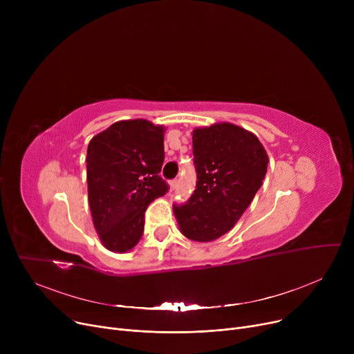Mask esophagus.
Masks as SVG:
<instances>
[{"mask_svg":"<svg viewBox=\"0 0 354 354\" xmlns=\"http://www.w3.org/2000/svg\"><path fill=\"white\" fill-rule=\"evenodd\" d=\"M178 183H179V180H178V179H174V180H171V182H169V187H171V191H175V189L178 188Z\"/></svg>","mask_w":354,"mask_h":354,"instance_id":"esophagus-1","label":"esophagus"}]
</instances>
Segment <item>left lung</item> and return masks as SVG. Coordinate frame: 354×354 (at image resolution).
Instances as JSON below:
<instances>
[{
    "instance_id": "left-lung-1",
    "label": "left lung",
    "mask_w": 354,
    "mask_h": 354,
    "mask_svg": "<svg viewBox=\"0 0 354 354\" xmlns=\"http://www.w3.org/2000/svg\"><path fill=\"white\" fill-rule=\"evenodd\" d=\"M196 187L174 212L180 232L198 243L227 234L248 208L267 174L268 155L258 138L232 123L192 133Z\"/></svg>"
}]
</instances>
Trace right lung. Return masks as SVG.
Masks as SVG:
<instances>
[{"instance_id": "1", "label": "right lung", "mask_w": 354, "mask_h": 354, "mask_svg": "<svg viewBox=\"0 0 354 354\" xmlns=\"http://www.w3.org/2000/svg\"><path fill=\"white\" fill-rule=\"evenodd\" d=\"M163 126L135 119L116 122L87 147V192L93 224L113 252L132 250L142 238L145 212L169 191L160 178Z\"/></svg>"}]
</instances>
